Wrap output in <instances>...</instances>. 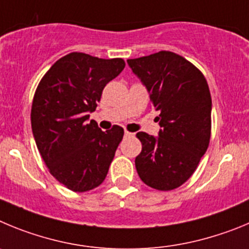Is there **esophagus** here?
<instances>
[{
    "mask_svg": "<svg viewBox=\"0 0 249 249\" xmlns=\"http://www.w3.org/2000/svg\"><path fill=\"white\" fill-rule=\"evenodd\" d=\"M124 135H125V136H130V135H133V134L129 133V131H126V130H125V131H124Z\"/></svg>",
    "mask_w": 249,
    "mask_h": 249,
    "instance_id": "34e87169",
    "label": "esophagus"
}]
</instances>
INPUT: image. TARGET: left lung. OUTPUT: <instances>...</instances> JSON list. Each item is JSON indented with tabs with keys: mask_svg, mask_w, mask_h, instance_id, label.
<instances>
[{
	"mask_svg": "<svg viewBox=\"0 0 249 249\" xmlns=\"http://www.w3.org/2000/svg\"><path fill=\"white\" fill-rule=\"evenodd\" d=\"M158 110V136L140 131L135 166L142 182L170 191L191 178L211 136L212 100L205 77L189 60L161 51L127 59Z\"/></svg>",
	"mask_w": 249,
	"mask_h": 249,
	"instance_id": "8db88e82",
	"label": "left lung"
}]
</instances>
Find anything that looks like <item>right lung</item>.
<instances>
[{
    "label": "right lung",
    "instance_id": "obj_1",
    "mask_svg": "<svg viewBox=\"0 0 249 249\" xmlns=\"http://www.w3.org/2000/svg\"><path fill=\"white\" fill-rule=\"evenodd\" d=\"M124 67L122 58L69 53L38 84L31 111L36 144L53 178L71 191L95 189L108 174L124 130L102 131L89 114Z\"/></svg>",
    "mask_w": 249,
    "mask_h": 249
}]
</instances>
